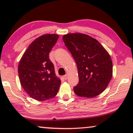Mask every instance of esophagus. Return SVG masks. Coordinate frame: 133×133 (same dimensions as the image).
Here are the masks:
<instances>
[{
  "label": "esophagus",
  "instance_id": "1",
  "mask_svg": "<svg viewBox=\"0 0 133 133\" xmlns=\"http://www.w3.org/2000/svg\"><path fill=\"white\" fill-rule=\"evenodd\" d=\"M63 79H64L65 80H66L67 78H68V75H67V74H65V76H63Z\"/></svg>",
  "mask_w": 133,
  "mask_h": 133
}]
</instances>
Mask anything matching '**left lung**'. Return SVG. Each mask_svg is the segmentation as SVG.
<instances>
[{"mask_svg": "<svg viewBox=\"0 0 133 133\" xmlns=\"http://www.w3.org/2000/svg\"><path fill=\"white\" fill-rule=\"evenodd\" d=\"M62 39L77 65L79 82L74 87L75 94L87 98L99 95L112 76V63L108 51L99 42L85 34L69 33Z\"/></svg>", "mask_w": 133, "mask_h": 133, "instance_id": "1", "label": "left lung"}]
</instances>
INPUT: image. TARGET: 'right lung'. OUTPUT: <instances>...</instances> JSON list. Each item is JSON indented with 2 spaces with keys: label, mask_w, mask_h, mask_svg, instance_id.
Listing matches in <instances>:
<instances>
[{
  "label": "right lung",
  "mask_w": 133,
  "mask_h": 133,
  "mask_svg": "<svg viewBox=\"0 0 133 133\" xmlns=\"http://www.w3.org/2000/svg\"><path fill=\"white\" fill-rule=\"evenodd\" d=\"M59 37L56 34H47L36 38L19 61L18 74L22 87L31 97L38 101L55 97L61 84L49 58Z\"/></svg>",
  "instance_id": "obj_1"
}]
</instances>
